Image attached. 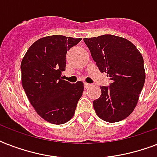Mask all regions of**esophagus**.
Returning a JSON list of instances; mask_svg holds the SVG:
<instances>
[{"label":"esophagus","instance_id":"obj_1","mask_svg":"<svg viewBox=\"0 0 157 157\" xmlns=\"http://www.w3.org/2000/svg\"><path fill=\"white\" fill-rule=\"evenodd\" d=\"M84 86H85V88L86 89H88L89 87H90L91 85L90 84H88V83H86V82H85V83H84Z\"/></svg>","mask_w":157,"mask_h":157}]
</instances>
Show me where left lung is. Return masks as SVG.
<instances>
[{"label": "left lung", "instance_id": "obj_1", "mask_svg": "<svg viewBox=\"0 0 157 157\" xmlns=\"http://www.w3.org/2000/svg\"><path fill=\"white\" fill-rule=\"evenodd\" d=\"M94 61L111 80L100 86V97L94 108L100 119L118 122L131 114L145 82L144 59L136 46L125 38L113 35L84 38Z\"/></svg>", "mask_w": 157, "mask_h": 157}]
</instances>
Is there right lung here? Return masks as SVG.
Instances as JSON below:
<instances>
[{
    "label": "right lung",
    "mask_w": 157,
    "mask_h": 157,
    "mask_svg": "<svg viewBox=\"0 0 157 157\" xmlns=\"http://www.w3.org/2000/svg\"><path fill=\"white\" fill-rule=\"evenodd\" d=\"M81 38L54 35L31 45L21 63L22 85L37 114L51 124H62L72 118L82 96L84 84L63 80L66 54Z\"/></svg>",
    "instance_id": "add662e5"
}]
</instances>
